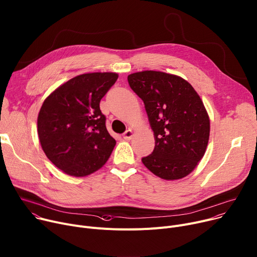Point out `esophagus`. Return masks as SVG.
Returning a JSON list of instances; mask_svg holds the SVG:
<instances>
[{
	"instance_id": "1",
	"label": "esophagus",
	"mask_w": 257,
	"mask_h": 257,
	"mask_svg": "<svg viewBox=\"0 0 257 257\" xmlns=\"http://www.w3.org/2000/svg\"><path fill=\"white\" fill-rule=\"evenodd\" d=\"M132 137H133V131L132 130L128 128L127 131L124 132V134H123V139L124 140H131Z\"/></svg>"
}]
</instances>
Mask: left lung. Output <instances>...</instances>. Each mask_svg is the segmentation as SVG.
<instances>
[{
  "mask_svg": "<svg viewBox=\"0 0 257 257\" xmlns=\"http://www.w3.org/2000/svg\"><path fill=\"white\" fill-rule=\"evenodd\" d=\"M131 88L142 98L154 133L155 147L144 166L166 180L191 173L206 152L210 120L200 95L183 78L157 71L127 76Z\"/></svg>",
  "mask_w": 257,
  "mask_h": 257,
  "instance_id": "8db88e82",
  "label": "left lung"
}]
</instances>
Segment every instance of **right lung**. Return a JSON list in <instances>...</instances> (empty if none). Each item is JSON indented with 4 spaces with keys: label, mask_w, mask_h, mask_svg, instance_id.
Masks as SVG:
<instances>
[{
    "label": "right lung",
    "mask_w": 257,
    "mask_h": 257,
    "mask_svg": "<svg viewBox=\"0 0 257 257\" xmlns=\"http://www.w3.org/2000/svg\"><path fill=\"white\" fill-rule=\"evenodd\" d=\"M115 73L76 76L44 101L38 135L49 161L64 173L83 177L105 165L116 141L106 128L102 97L116 82Z\"/></svg>",
    "instance_id": "right-lung-1"
}]
</instances>
